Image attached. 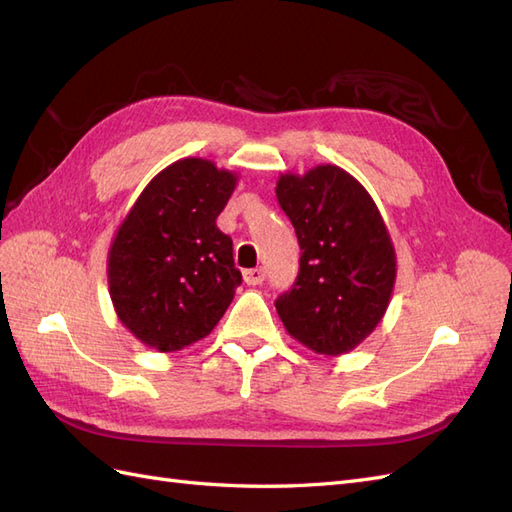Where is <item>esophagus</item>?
<instances>
[{"instance_id": "34e87169", "label": "esophagus", "mask_w": 512, "mask_h": 512, "mask_svg": "<svg viewBox=\"0 0 512 512\" xmlns=\"http://www.w3.org/2000/svg\"><path fill=\"white\" fill-rule=\"evenodd\" d=\"M243 280L247 286H258L265 282V269H260V267L247 269V271H243Z\"/></svg>"}]
</instances>
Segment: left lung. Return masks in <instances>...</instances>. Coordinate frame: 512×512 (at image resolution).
Wrapping results in <instances>:
<instances>
[{
    "label": "left lung",
    "instance_id": "left-lung-1",
    "mask_svg": "<svg viewBox=\"0 0 512 512\" xmlns=\"http://www.w3.org/2000/svg\"><path fill=\"white\" fill-rule=\"evenodd\" d=\"M275 194L301 247L297 282L277 297V314L305 348L346 354L389 307L397 275L389 230L363 185L333 164L282 175Z\"/></svg>",
    "mask_w": 512,
    "mask_h": 512
}]
</instances>
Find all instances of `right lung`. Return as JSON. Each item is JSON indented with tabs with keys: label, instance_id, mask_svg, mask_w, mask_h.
<instances>
[{
	"label": "right lung",
	"instance_id": "1",
	"mask_svg": "<svg viewBox=\"0 0 512 512\" xmlns=\"http://www.w3.org/2000/svg\"><path fill=\"white\" fill-rule=\"evenodd\" d=\"M237 175L185 158L149 181L108 252V292L117 318L158 352L207 337L228 309L241 271L232 239L215 220Z\"/></svg>",
	"mask_w": 512,
	"mask_h": 512
}]
</instances>
